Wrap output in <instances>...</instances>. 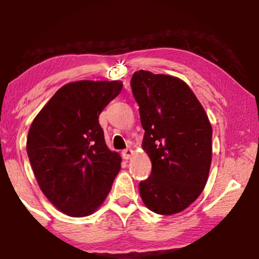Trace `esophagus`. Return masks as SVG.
<instances>
[{
	"label": "esophagus",
	"instance_id": "34e87169",
	"mask_svg": "<svg viewBox=\"0 0 259 259\" xmlns=\"http://www.w3.org/2000/svg\"><path fill=\"white\" fill-rule=\"evenodd\" d=\"M133 155H134V152L133 150H131V148H126V150L122 151V157L125 160H130V159H132Z\"/></svg>",
	"mask_w": 259,
	"mask_h": 259
}]
</instances>
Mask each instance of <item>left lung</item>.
Listing matches in <instances>:
<instances>
[{
    "label": "left lung",
    "instance_id": "left-lung-1",
    "mask_svg": "<svg viewBox=\"0 0 259 259\" xmlns=\"http://www.w3.org/2000/svg\"><path fill=\"white\" fill-rule=\"evenodd\" d=\"M131 87L145 130L143 150L152 162L151 176L140 183L145 206L171 215L190 206L203 192L212 160V126L185 81L139 70Z\"/></svg>",
    "mask_w": 259,
    "mask_h": 259
}]
</instances>
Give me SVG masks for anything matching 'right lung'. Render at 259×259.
<instances>
[{"label":"right lung","mask_w":259,"mask_h":259,"mask_svg":"<svg viewBox=\"0 0 259 259\" xmlns=\"http://www.w3.org/2000/svg\"><path fill=\"white\" fill-rule=\"evenodd\" d=\"M121 90L120 80L66 83L31 122L27 153L35 178L46 198L69 217L94 213L121 167L99 123Z\"/></svg>","instance_id":"obj_1"}]
</instances>
